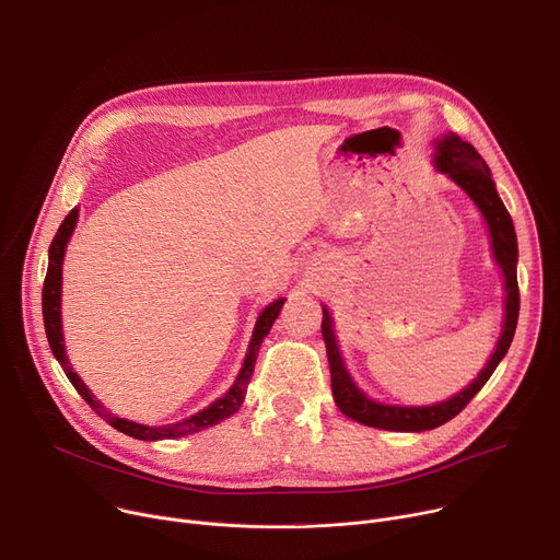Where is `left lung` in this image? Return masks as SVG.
<instances>
[{
    "mask_svg": "<svg viewBox=\"0 0 560 560\" xmlns=\"http://www.w3.org/2000/svg\"><path fill=\"white\" fill-rule=\"evenodd\" d=\"M432 164L436 173L445 175L452 184H456L469 197V201L476 206L478 212H481L488 225L492 259L497 261L503 275V290H505L503 328L486 368L478 372L474 381L467 383L460 392L432 406H398V404L376 401V398L368 396L357 385V381L346 368V361L335 335V318L330 314V307L322 305L324 307L322 332H324L330 372H332L335 404L346 417L368 428H378L389 432H425L447 423L471 401L476 392L488 383V378L494 374L499 363L505 359L516 332L518 303H521L518 281H516L518 244H516L512 217L497 192V184L492 179L486 159L474 150V145L463 141L456 132H445L434 139Z\"/></svg>",
    "mask_w": 560,
    "mask_h": 560,
    "instance_id": "obj_1",
    "label": "left lung"
}]
</instances>
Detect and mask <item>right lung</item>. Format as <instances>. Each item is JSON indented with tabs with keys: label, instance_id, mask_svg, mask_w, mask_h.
<instances>
[{
	"label": "right lung",
	"instance_id": "right-lung-1",
	"mask_svg": "<svg viewBox=\"0 0 560 560\" xmlns=\"http://www.w3.org/2000/svg\"><path fill=\"white\" fill-rule=\"evenodd\" d=\"M77 219H79V208H72L66 219L61 221L52 244L48 248V270H46V281H44V292H42V312H44V328H46V337H48V346L55 354V359L59 361L61 370L66 372L68 381L72 383V387L82 394L84 401L106 421L110 423L115 430L139 439V441H164V439H179V436H188L195 432H201L206 428H212L217 423H221L223 419H230L238 408H242L244 398H246V389L255 370V361L261 348V341L266 339V335L270 332L275 318L279 316L285 299H275L272 303H268L259 316L257 324L248 343V352L246 359L242 363V370H238L234 383L230 385V389L219 396L217 401H212L208 408L199 410L197 415L182 419L177 423H168V425H143V423H135L128 419H121L117 415H113L100 398L91 392V387L82 381L74 372V368L70 365L68 357H66V346H63V330H61V266H63V257H66V248L70 236L77 228Z\"/></svg>",
	"mask_w": 560,
	"mask_h": 560
}]
</instances>
